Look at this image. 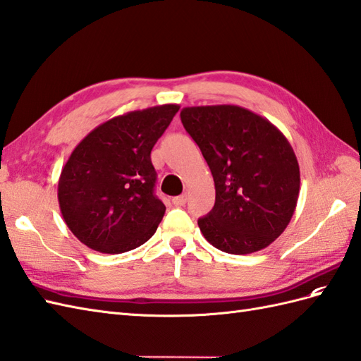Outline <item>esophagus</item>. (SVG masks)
<instances>
[{"label": "esophagus", "mask_w": 361, "mask_h": 361, "mask_svg": "<svg viewBox=\"0 0 361 361\" xmlns=\"http://www.w3.org/2000/svg\"><path fill=\"white\" fill-rule=\"evenodd\" d=\"M186 201H188V197H186V195H180V197H173V198H172L173 206H177V207L186 204Z\"/></svg>", "instance_id": "esophagus-1"}]
</instances>
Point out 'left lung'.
Returning a JSON list of instances; mask_svg holds the SVG:
<instances>
[{
    "label": "left lung",
    "mask_w": 361,
    "mask_h": 361,
    "mask_svg": "<svg viewBox=\"0 0 361 361\" xmlns=\"http://www.w3.org/2000/svg\"><path fill=\"white\" fill-rule=\"evenodd\" d=\"M181 122L215 181V206L198 219L218 250L248 255L269 247L290 224L300 171L286 137L238 105L183 108Z\"/></svg>",
    "instance_id": "1"
}]
</instances>
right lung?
I'll use <instances>...</instances> for the list:
<instances>
[{"label": "right lung", "mask_w": 361, "mask_h": 361, "mask_svg": "<svg viewBox=\"0 0 361 361\" xmlns=\"http://www.w3.org/2000/svg\"><path fill=\"white\" fill-rule=\"evenodd\" d=\"M178 109L166 104L113 117L75 147L61 172L58 200L82 244L117 255L155 233L166 207L154 195L151 151Z\"/></svg>", "instance_id": "obj_1"}]
</instances>
